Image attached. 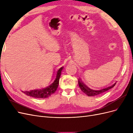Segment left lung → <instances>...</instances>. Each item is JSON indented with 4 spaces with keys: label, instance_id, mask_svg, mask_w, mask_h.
Returning a JSON list of instances; mask_svg holds the SVG:
<instances>
[{
    "label": "left lung",
    "instance_id": "1",
    "mask_svg": "<svg viewBox=\"0 0 133 133\" xmlns=\"http://www.w3.org/2000/svg\"><path fill=\"white\" fill-rule=\"evenodd\" d=\"M116 83L117 82L114 83L113 84L110 85V86L107 87L106 88H103V89H101L99 90H93L88 87L86 85H85V84L83 83L82 80H81L80 78L78 79V84H79V88H81V90H82V91L85 94V95H87L88 96H90V97L102 95V94L104 93L105 92L108 91L109 89L114 87Z\"/></svg>",
    "mask_w": 133,
    "mask_h": 133
}]
</instances>
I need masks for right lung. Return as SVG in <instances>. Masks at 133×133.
Listing matches in <instances>:
<instances>
[{
  "label": "right lung",
  "instance_id": "add662e5",
  "mask_svg": "<svg viewBox=\"0 0 133 133\" xmlns=\"http://www.w3.org/2000/svg\"><path fill=\"white\" fill-rule=\"evenodd\" d=\"M63 67H61L57 71L56 76L54 82L50 85L47 87L39 89H34L30 91H22L25 95L30 96L34 98H46L49 97L54 94L58 87L59 84V79L61 74L62 70H63Z\"/></svg>",
  "mask_w": 133,
  "mask_h": 133
}]
</instances>
